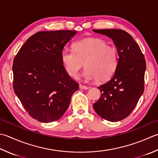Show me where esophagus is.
Segmentation results:
<instances>
[{
	"label": "esophagus",
	"instance_id": "1",
	"mask_svg": "<svg viewBox=\"0 0 158 158\" xmlns=\"http://www.w3.org/2000/svg\"><path fill=\"white\" fill-rule=\"evenodd\" d=\"M80 88L81 89H89V87H87V86L82 85H80Z\"/></svg>",
	"mask_w": 158,
	"mask_h": 158
}]
</instances>
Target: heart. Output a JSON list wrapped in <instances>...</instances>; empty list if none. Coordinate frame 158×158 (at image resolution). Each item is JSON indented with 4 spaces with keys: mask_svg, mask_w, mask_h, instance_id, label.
<instances>
[{
    "mask_svg": "<svg viewBox=\"0 0 158 158\" xmlns=\"http://www.w3.org/2000/svg\"><path fill=\"white\" fill-rule=\"evenodd\" d=\"M61 60L68 75L72 78L77 77L84 62L85 79L104 82L115 72L118 65V53L115 47L108 45L105 40L87 38L74 43L73 50H63Z\"/></svg>",
    "mask_w": 158,
    "mask_h": 158,
    "instance_id": "heart-1",
    "label": "heart"
}]
</instances>
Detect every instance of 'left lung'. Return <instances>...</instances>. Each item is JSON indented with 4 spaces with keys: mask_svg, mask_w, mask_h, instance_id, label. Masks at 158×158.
I'll return each instance as SVG.
<instances>
[{
    "mask_svg": "<svg viewBox=\"0 0 158 158\" xmlns=\"http://www.w3.org/2000/svg\"><path fill=\"white\" fill-rule=\"evenodd\" d=\"M111 38L117 47L118 65L112 78L98 89L100 99L94 104L98 115L118 122L128 117L144 90L146 60L140 48L129 33L122 29H94Z\"/></svg>",
    "mask_w": 158,
    "mask_h": 158,
    "instance_id": "obj_1",
    "label": "left lung"
}]
</instances>
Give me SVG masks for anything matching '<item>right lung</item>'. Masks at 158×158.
Here are the masks:
<instances>
[{"instance_id": "obj_1", "label": "right lung", "mask_w": 158, "mask_h": 158, "mask_svg": "<svg viewBox=\"0 0 158 158\" xmlns=\"http://www.w3.org/2000/svg\"><path fill=\"white\" fill-rule=\"evenodd\" d=\"M74 30L40 31L31 35L14 59V93L27 114L42 123L58 120L67 111L79 85L61 60Z\"/></svg>"}]
</instances>
